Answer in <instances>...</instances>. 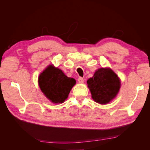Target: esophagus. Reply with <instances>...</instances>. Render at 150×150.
Returning <instances> with one entry per match:
<instances>
[{
    "label": "esophagus",
    "mask_w": 150,
    "mask_h": 150,
    "mask_svg": "<svg viewBox=\"0 0 150 150\" xmlns=\"http://www.w3.org/2000/svg\"><path fill=\"white\" fill-rule=\"evenodd\" d=\"M78 82L79 83H84V79L83 78H81V77H80V78H78Z\"/></svg>",
    "instance_id": "1"
}]
</instances>
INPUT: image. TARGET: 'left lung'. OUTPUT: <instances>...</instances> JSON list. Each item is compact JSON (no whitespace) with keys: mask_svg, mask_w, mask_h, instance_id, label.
Segmentation results:
<instances>
[{"mask_svg":"<svg viewBox=\"0 0 150 150\" xmlns=\"http://www.w3.org/2000/svg\"><path fill=\"white\" fill-rule=\"evenodd\" d=\"M87 83L94 101L104 104L115 98L120 88V81L110 69L101 68L97 70Z\"/></svg>","mask_w":150,"mask_h":150,"instance_id":"left-lung-1","label":"left lung"}]
</instances>
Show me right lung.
<instances>
[{
    "instance_id": "add662e5",
    "label": "right lung",
    "mask_w": 150,
    "mask_h": 150,
    "mask_svg": "<svg viewBox=\"0 0 150 150\" xmlns=\"http://www.w3.org/2000/svg\"><path fill=\"white\" fill-rule=\"evenodd\" d=\"M42 92L54 103H62L67 99L76 80L68 78L58 68L50 65L39 77Z\"/></svg>"
}]
</instances>
